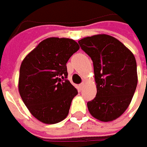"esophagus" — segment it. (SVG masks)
I'll use <instances>...</instances> for the list:
<instances>
[{"mask_svg":"<svg viewBox=\"0 0 147 147\" xmlns=\"http://www.w3.org/2000/svg\"><path fill=\"white\" fill-rule=\"evenodd\" d=\"M83 87H84V82H82V83H81V84L79 85V88H80V89H82Z\"/></svg>","mask_w":147,"mask_h":147,"instance_id":"1","label":"esophagus"}]
</instances>
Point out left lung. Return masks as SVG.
I'll return each mask as SVG.
<instances>
[{"label":"left lung","instance_id":"obj_1","mask_svg":"<svg viewBox=\"0 0 147 147\" xmlns=\"http://www.w3.org/2000/svg\"><path fill=\"white\" fill-rule=\"evenodd\" d=\"M78 43L93 62L97 92L88 102V110L100 121H113L127 110L136 91V59L129 49L110 35L84 37Z\"/></svg>","mask_w":147,"mask_h":147}]
</instances>
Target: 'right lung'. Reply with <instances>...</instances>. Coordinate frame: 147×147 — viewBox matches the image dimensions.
Masks as SVG:
<instances>
[{"label":"right lung","mask_w":147,"mask_h":147,"mask_svg":"<svg viewBox=\"0 0 147 147\" xmlns=\"http://www.w3.org/2000/svg\"><path fill=\"white\" fill-rule=\"evenodd\" d=\"M73 39L49 37L39 43L21 63L19 92L37 120L53 124L67 117L78 94L69 80L66 63L78 51Z\"/></svg>","instance_id":"obj_1"}]
</instances>
